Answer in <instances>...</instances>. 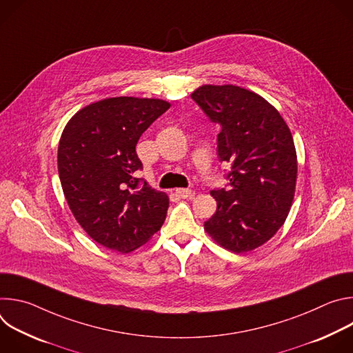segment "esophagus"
<instances>
[{
    "label": "esophagus",
    "mask_w": 353,
    "mask_h": 353,
    "mask_svg": "<svg viewBox=\"0 0 353 353\" xmlns=\"http://www.w3.org/2000/svg\"><path fill=\"white\" fill-rule=\"evenodd\" d=\"M176 194L180 196V198H191L194 195V192L190 190V188H177L176 190Z\"/></svg>",
    "instance_id": "esophagus-1"
}]
</instances>
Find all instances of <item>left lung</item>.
<instances>
[{
	"instance_id": "obj_1",
	"label": "left lung",
	"mask_w": 353,
	"mask_h": 353,
	"mask_svg": "<svg viewBox=\"0 0 353 353\" xmlns=\"http://www.w3.org/2000/svg\"><path fill=\"white\" fill-rule=\"evenodd\" d=\"M191 99L221 125L218 157L230 163L228 188H214L216 212L208 234L233 253L268 241L283 225L294 195L297 159L279 112L264 97L234 85H203Z\"/></svg>"
}]
</instances>
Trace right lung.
Returning a JSON list of instances; mask_svg holds the SVG:
<instances>
[{"label":"right lung","mask_w":353,"mask_h":353,"mask_svg":"<svg viewBox=\"0 0 353 353\" xmlns=\"http://www.w3.org/2000/svg\"><path fill=\"white\" fill-rule=\"evenodd\" d=\"M169 108L161 99L109 97L79 110L61 134L57 162L70 210L110 250L130 253L165 222L169 198L137 177L135 146Z\"/></svg>","instance_id":"add662e5"}]
</instances>
